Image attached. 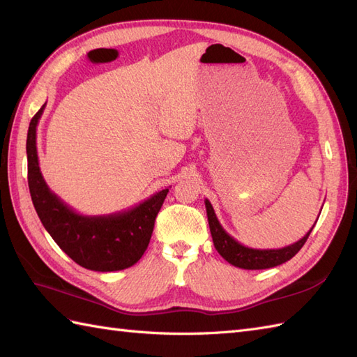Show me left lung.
I'll return each mask as SVG.
<instances>
[{
	"label": "left lung",
	"instance_id": "obj_1",
	"mask_svg": "<svg viewBox=\"0 0 357 357\" xmlns=\"http://www.w3.org/2000/svg\"><path fill=\"white\" fill-rule=\"evenodd\" d=\"M204 202H206L210 233H211V238H213V245L216 250L222 255L224 259H227L229 264H233L238 268H246V271H263V268L276 267L279 264L288 261V259H291L298 250L302 249L306 238L310 237L311 231L315 225L314 224L312 228L293 245H288L279 249H254V248H248L242 243H238L234 237H231L222 228V225L219 224L210 201L204 199Z\"/></svg>",
	"mask_w": 357,
	"mask_h": 357
}]
</instances>
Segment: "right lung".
<instances>
[{"label":"right lung","instance_id":"obj_1","mask_svg":"<svg viewBox=\"0 0 357 357\" xmlns=\"http://www.w3.org/2000/svg\"><path fill=\"white\" fill-rule=\"evenodd\" d=\"M43 107L26 135L28 188L43 227L75 263L94 272H115L133 266L146 252L159 210L169 189L156 192L138 206L103 216H85L66 204L46 185L38 167L36 130Z\"/></svg>","mask_w":357,"mask_h":357}]
</instances>
